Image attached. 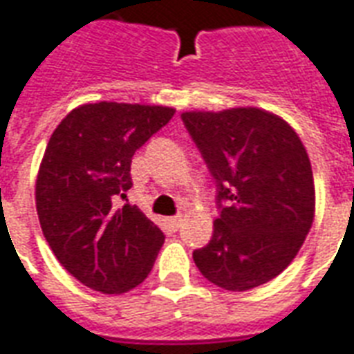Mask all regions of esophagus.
<instances>
[{
    "label": "esophagus",
    "instance_id": "obj_1",
    "mask_svg": "<svg viewBox=\"0 0 354 354\" xmlns=\"http://www.w3.org/2000/svg\"><path fill=\"white\" fill-rule=\"evenodd\" d=\"M167 223H169V226L174 228V230H177L180 226V223H183V216L177 215V216H171V218H167Z\"/></svg>",
    "mask_w": 354,
    "mask_h": 354
}]
</instances>
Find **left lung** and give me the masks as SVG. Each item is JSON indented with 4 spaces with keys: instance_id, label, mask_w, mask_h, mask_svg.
Returning <instances> with one entry per match:
<instances>
[{
    "instance_id": "8db88e82",
    "label": "left lung",
    "mask_w": 354,
    "mask_h": 354,
    "mask_svg": "<svg viewBox=\"0 0 354 354\" xmlns=\"http://www.w3.org/2000/svg\"><path fill=\"white\" fill-rule=\"evenodd\" d=\"M183 122L218 187L213 237L194 251L213 285L243 292L277 277L315 218L308 151L285 118L259 107L185 111Z\"/></svg>"
}]
</instances>
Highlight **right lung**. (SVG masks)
Segmentation results:
<instances>
[{
    "instance_id": "right-lung-1",
    "label": "right lung",
    "mask_w": 354,
    "mask_h": 354,
    "mask_svg": "<svg viewBox=\"0 0 354 354\" xmlns=\"http://www.w3.org/2000/svg\"><path fill=\"white\" fill-rule=\"evenodd\" d=\"M174 107L84 103L46 143L35 180L43 236L75 279L103 294L136 288L151 273L164 234L136 205H115L131 188V156L166 126Z\"/></svg>"
}]
</instances>
